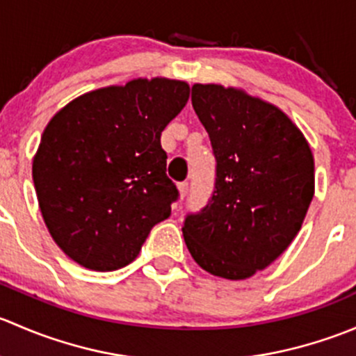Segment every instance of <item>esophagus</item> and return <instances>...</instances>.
<instances>
[{
    "mask_svg": "<svg viewBox=\"0 0 356 356\" xmlns=\"http://www.w3.org/2000/svg\"><path fill=\"white\" fill-rule=\"evenodd\" d=\"M177 189H179V196H181V198H184V196L188 195V189H189L188 182H181V184L177 186Z\"/></svg>",
    "mask_w": 356,
    "mask_h": 356,
    "instance_id": "obj_1",
    "label": "esophagus"
}]
</instances>
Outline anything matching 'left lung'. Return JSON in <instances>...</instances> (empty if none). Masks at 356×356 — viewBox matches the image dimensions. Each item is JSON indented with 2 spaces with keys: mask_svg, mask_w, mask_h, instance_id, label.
I'll list each match as a JSON object with an SVG mask.
<instances>
[{
  "mask_svg": "<svg viewBox=\"0 0 356 356\" xmlns=\"http://www.w3.org/2000/svg\"><path fill=\"white\" fill-rule=\"evenodd\" d=\"M191 102L210 136L217 177L182 234L203 270L241 281L268 267L300 232L315 193L314 155L284 111L243 89L195 84Z\"/></svg>",
  "mask_w": 356,
  "mask_h": 356,
  "instance_id": "obj_1",
  "label": "left lung"
}]
</instances>
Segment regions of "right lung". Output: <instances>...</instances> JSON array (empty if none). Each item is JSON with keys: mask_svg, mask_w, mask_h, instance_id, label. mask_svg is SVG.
Listing matches in <instances>:
<instances>
[{"mask_svg": "<svg viewBox=\"0 0 356 356\" xmlns=\"http://www.w3.org/2000/svg\"><path fill=\"white\" fill-rule=\"evenodd\" d=\"M188 99V82L139 77L86 92L53 115L32 179L42 220L68 258L117 270L170 217L179 191L160 136Z\"/></svg>", "mask_w": 356, "mask_h": 356, "instance_id": "right-lung-1", "label": "right lung"}]
</instances>
